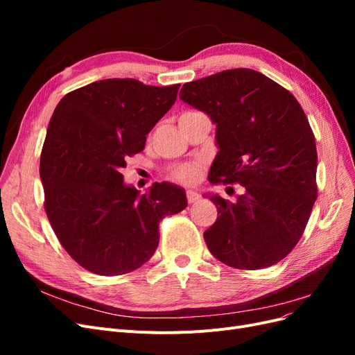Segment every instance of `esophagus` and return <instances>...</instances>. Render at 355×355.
<instances>
[{"mask_svg":"<svg viewBox=\"0 0 355 355\" xmlns=\"http://www.w3.org/2000/svg\"><path fill=\"white\" fill-rule=\"evenodd\" d=\"M200 194L197 191H192V189H188L187 191V198H188V202H196L197 200H200Z\"/></svg>","mask_w":355,"mask_h":355,"instance_id":"34e87169","label":"esophagus"}]
</instances>
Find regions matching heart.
<instances>
[{"label": "heart", "mask_w": 355, "mask_h": 355, "mask_svg": "<svg viewBox=\"0 0 355 355\" xmlns=\"http://www.w3.org/2000/svg\"><path fill=\"white\" fill-rule=\"evenodd\" d=\"M197 112L198 111H185L182 115L197 114ZM200 175H201V163H198V161H189V163L175 166L168 171V176L171 179H175L180 182V184H185V185L196 184V182L200 179Z\"/></svg>", "instance_id": "obj_1"}]
</instances>
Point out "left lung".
<instances>
[{
  "label": "left lung",
  "instance_id": "left-lung-1",
  "mask_svg": "<svg viewBox=\"0 0 355 355\" xmlns=\"http://www.w3.org/2000/svg\"><path fill=\"white\" fill-rule=\"evenodd\" d=\"M179 98L216 124L209 182L239 184L234 202L209 196L218 219L210 253L237 270H262L293 250L317 200L315 137L295 96L263 73L227 69L184 84Z\"/></svg>",
  "mask_w": 355,
  "mask_h": 355
}]
</instances>
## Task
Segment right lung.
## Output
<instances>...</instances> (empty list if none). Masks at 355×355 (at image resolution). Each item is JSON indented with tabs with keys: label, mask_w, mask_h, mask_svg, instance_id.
I'll return each instance as SVG.
<instances>
[{
	"label": "right lung",
	"mask_w": 355,
	"mask_h": 355,
	"mask_svg": "<svg viewBox=\"0 0 355 355\" xmlns=\"http://www.w3.org/2000/svg\"><path fill=\"white\" fill-rule=\"evenodd\" d=\"M180 84L155 87L110 78L62 98L40 159L44 209L72 259L98 275H123L151 259L159 220L188 206L168 182L141 196L120 170L144 151L146 135L176 102Z\"/></svg>",
	"instance_id": "add662e5"
}]
</instances>
